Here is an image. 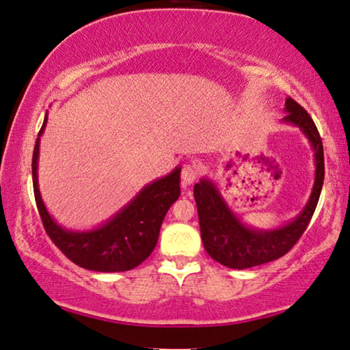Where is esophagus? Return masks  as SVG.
<instances>
[{
	"label": "esophagus",
	"mask_w": 350,
	"mask_h": 350,
	"mask_svg": "<svg viewBox=\"0 0 350 350\" xmlns=\"http://www.w3.org/2000/svg\"><path fill=\"white\" fill-rule=\"evenodd\" d=\"M196 177H198V168H196V166L191 165V163L184 165V168H182V173H180L182 185H184V187L191 185L193 182L196 180Z\"/></svg>",
	"instance_id": "1"
}]
</instances>
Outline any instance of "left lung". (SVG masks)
I'll list each match as a JSON object with an SVG mask.
<instances>
[{"label":"left lung","mask_w":350,"mask_h":350,"mask_svg":"<svg viewBox=\"0 0 350 350\" xmlns=\"http://www.w3.org/2000/svg\"><path fill=\"white\" fill-rule=\"evenodd\" d=\"M284 124L294 125L308 139L314 157V184L299 215L276 228H254L245 223L220 193L215 182L202 177L193 189L201 239L206 252L229 269H250L284 256L308 226L324 184V148L310 114L292 98H286Z\"/></svg>","instance_id":"obj_1"}]
</instances>
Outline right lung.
<instances>
[{"mask_svg":"<svg viewBox=\"0 0 350 350\" xmlns=\"http://www.w3.org/2000/svg\"><path fill=\"white\" fill-rule=\"evenodd\" d=\"M46 119L38 135L33 154V187L46 234L72 262L94 272H125L149 258L159 241L168 208L180 196V166L146 184L105 223L91 229H67L46 211L39 190V148Z\"/></svg>","mask_w":350,"mask_h":350,"instance_id":"1","label":"right lung"}]
</instances>
